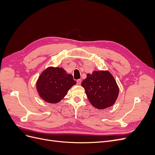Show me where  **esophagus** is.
<instances>
[{"label": "esophagus", "mask_w": 155, "mask_h": 155, "mask_svg": "<svg viewBox=\"0 0 155 155\" xmlns=\"http://www.w3.org/2000/svg\"><path fill=\"white\" fill-rule=\"evenodd\" d=\"M81 79H78L77 80V84L78 85H81Z\"/></svg>", "instance_id": "34e87169"}]
</instances>
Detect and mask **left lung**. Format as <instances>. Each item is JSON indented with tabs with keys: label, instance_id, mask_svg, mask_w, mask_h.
I'll return each mask as SVG.
<instances>
[{
	"label": "left lung",
	"instance_id": "obj_1",
	"mask_svg": "<svg viewBox=\"0 0 155 155\" xmlns=\"http://www.w3.org/2000/svg\"><path fill=\"white\" fill-rule=\"evenodd\" d=\"M91 104L98 109L113 105L118 96L119 88L109 71H94L88 74L81 83Z\"/></svg>",
	"mask_w": 155,
	"mask_h": 155
}]
</instances>
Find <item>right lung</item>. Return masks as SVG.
<instances>
[{"instance_id": "right-lung-1", "label": "right lung", "mask_w": 155, "mask_h": 155, "mask_svg": "<svg viewBox=\"0 0 155 155\" xmlns=\"http://www.w3.org/2000/svg\"><path fill=\"white\" fill-rule=\"evenodd\" d=\"M76 81L71 74L59 67H49L41 73L37 82V90L42 99L55 104L67 95V92Z\"/></svg>"}]
</instances>
